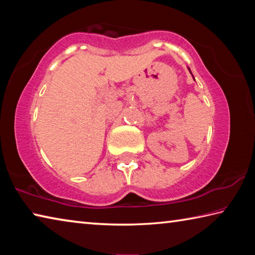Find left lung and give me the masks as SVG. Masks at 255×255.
<instances>
[{"mask_svg": "<svg viewBox=\"0 0 255 255\" xmlns=\"http://www.w3.org/2000/svg\"><path fill=\"white\" fill-rule=\"evenodd\" d=\"M188 70H189V72H190V73H191V71H190V68H189V67H188ZM191 75H192V73H191ZM192 77H193V75H192ZM193 80H195V77H193Z\"/></svg>", "mask_w": 255, "mask_h": 255, "instance_id": "8db88e82", "label": "left lung"}]
</instances>
